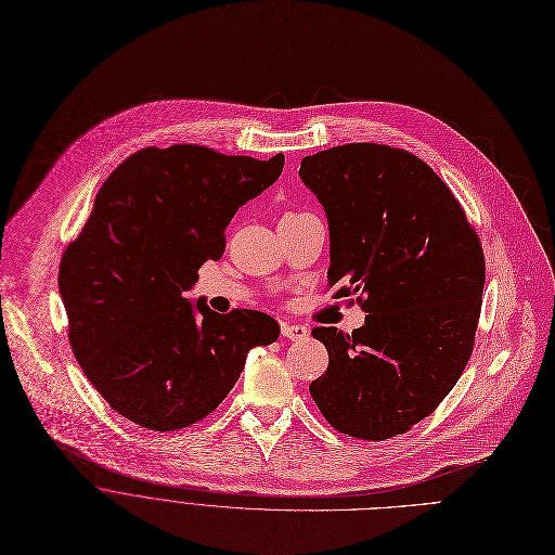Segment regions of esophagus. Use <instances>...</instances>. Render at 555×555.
Returning <instances> with one entry per match:
<instances>
[{"label": "esophagus", "instance_id": "esophagus-1", "mask_svg": "<svg viewBox=\"0 0 555 555\" xmlns=\"http://www.w3.org/2000/svg\"><path fill=\"white\" fill-rule=\"evenodd\" d=\"M282 337L291 341H301L308 337V327L299 323H282Z\"/></svg>", "mask_w": 555, "mask_h": 555}]
</instances>
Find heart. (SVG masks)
I'll return each mask as SVG.
<instances>
[{"label": "heart", "mask_w": 555, "mask_h": 555, "mask_svg": "<svg viewBox=\"0 0 555 555\" xmlns=\"http://www.w3.org/2000/svg\"><path fill=\"white\" fill-rule=\"evenodd\" d=\"M286 216H297V214H295V211H291V214H286Z\"/></svg>", "instance_id": "b5f03b06"}]
</instances>
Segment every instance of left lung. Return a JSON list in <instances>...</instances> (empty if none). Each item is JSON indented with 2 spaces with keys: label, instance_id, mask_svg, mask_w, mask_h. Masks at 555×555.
I'll use <instances>...</instances> for the list:
<instances>
[{
  "label": "left lung",
  "instance_id": "8db88e82",
  "mask_svg": "<svg viewBox=\"0 0 555 555\" xmlns=\"http://www.w3.org/2000/svg\"><path fill=\"white\" fill-rule=\"evenodd\" d=\"M330 228L327 286L367 312L352 335L314 327L327 370L310 396L337 430L380 441L406 433L468 365L486 258L466 211L428 164L385 144L301 159Z\"/></svg>",
  "mask_w": 555,
  "mask_h": 555
}]
</instances>
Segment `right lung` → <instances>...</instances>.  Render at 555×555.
<instances>
[{
    "mask_svg": "<svg viewBox=\"0 0 555 555\" xmlns=\"http://www.w3.org/2000/svg\"><path fill=\"white\" fill-rule=\"evenodd\" d=\"M282 166V153L260 162L149 146L102 183L61 258L59 288L78 365L127 420L159 433L196 424L232 391L247 352L280 337L264 312L218 314L185 293L203 262L223 256L238 207Z\"/></svg>",
    "mask_w": 555,
    "mask_h": 555,
    "instance_id": "right-lung-1",
    "label": "right lung"
}]
</instances>
